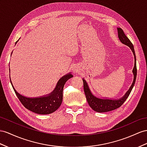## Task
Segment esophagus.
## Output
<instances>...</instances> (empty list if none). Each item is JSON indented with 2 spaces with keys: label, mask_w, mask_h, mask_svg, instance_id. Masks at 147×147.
<instances>
[{
  "label": "esophagus",
  "mask_w": 147,
  "mask_h": 147,
  "mask_svg": "<svg viewBox=\"0 0 147 147\" xmlns=\"http://www.w3.org/2000/svg\"><path fill=\"white\" fill-rule=\"evenodd\" d=\"M73 70L74 72H76V73L78 72V70H77L76 69H74H74H73Z\"/></svg>",
  "instance_id": "1"
}]
</instances>
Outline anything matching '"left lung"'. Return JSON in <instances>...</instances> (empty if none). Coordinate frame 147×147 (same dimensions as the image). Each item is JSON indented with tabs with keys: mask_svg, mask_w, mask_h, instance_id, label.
Wrapping results in <instances>:
<instances>
[{
	"mask_svg": "<svg viewBox=\"0 0 147 147\" xmlns=\"http://www.w3.org/2000/svg\"><path fill=\"white\" fill-rule=\"evenodd\" d=\"M117 32H118V36L120 41L121 42L127 45L129 47H130V50L133 52V54L134 56L135 59V63H134V67L133 69V74H134V81L132 82V84L131 85L128 91L125 93L122 98L118 99H100L98 97H96L94 96L91 90L89 88V86L86 81L84 80L83 81V85H84V91L85 95L86 97V99H87L89 105V106L92 108L94 111L97 112H109L113 110H115L116 109L120 107L125 102L127 97H129V94H130L131 89H133L134 86L135 84V80H136L137 77V65H136V56H135V50L134 48V45L131 43L130 40L128 38V37L125 35L124 33L123 30L120 28H117Z\"/></svg>",
	"mask_w": 147,
	"mask_h": 147,
	"instance_id": "obj_1",
	"label": "left lung"
}]
</instances>
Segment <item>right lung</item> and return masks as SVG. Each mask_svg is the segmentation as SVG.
Returning a JSON list of instances; mask_svg holds the SVG:
<instances>
[{"mask_svg": "<svg viewBox=\"0 0 147 147\" xmlns=\"http://www.w3.org/2000/svg\"><path fill=\"white\" fill-rule=\"evenodd\" d=\"M17 41H16V43ZM72 77H73V75L70 73L65 75L61 78H60L53 91L47 96L35 97V98H30V97H25L18 94L13 87L10 77V80L11 84L17 97L25 108L36 114H49L56 111L61 105L64 86L66 82Z\"/></svg>", "mask_w": 147, "mask_h": 147, "instance_id": "right-lung-1", "label": "right lung"}]
</instances>
